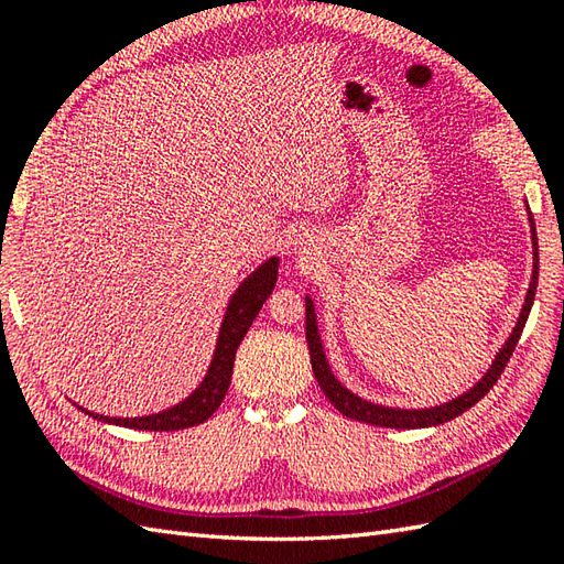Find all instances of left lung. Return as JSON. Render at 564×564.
<instances>
[{
  "label": "left lung",
  "instance_id": "8db88e82",
  "mask_svg": "<svg viewBox=\"0 0 564 564\" xmlns=\"http://www.w3.org/2000/svg\"><path fill=\"white\" fill-rule=\"evenodd\" d=\"M529 223H531V239H533V275H531L529 293H525V303L521 307L517 327H513V332L509 334L507 344L501 346L492 366H489V370L482 376V380H477L470 390L460 394V398H455L446 404L424 406V410H400V406H382V404L358 398V394H354L349 388H344L341 382L334 378V373H332L329 361L325 356V346H322V339H319L313 297L307 295L305 297V337H307L310 361H313V373L319 382L322 392H325V398L334 406H337V410L344 416L356 419V422H364V424H370V426H388V429L438 426L443 422H451V419H455V416H460L463 412L470 410L473 404L480 402L485 394L495 388V382L499 380L501 370H505L513 349H517L519 337H521V332L525 327V319H529V313H531L533 297H535V289H538V237H535V223H533L531 210H529Z\"/></svg>",
  "mask_w": 564,
  "mask_h": 564
}]
</instances>
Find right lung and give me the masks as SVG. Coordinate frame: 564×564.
<instances>
[{
  "label": "right lung",
  "mask_w": 564,
  "mask_h": 564,
  "mask_svg": "<svg viewBox=\"0 0 564 564\" xmlns=\"http://www.w3.org/2000/svg\"><path fill=\"white\" fill-rule=\"evenodd\" d=\"M275 279H279V257H271L263 261L257 271H251L247 279L239 283V289L232 293L230 303H227L218 341H215V354L208 366L206 378L200 380V386L188 394L186 400L170 406V410L148 414V416H104L97 412H89L79 406L84 414H89L99 422L128 426V429H142V431H178L203 424L206 419L213 416L220 402L225 400L227 388L232 380V366L237 346L242 344L247 329L251 322L259 315L261 305L267 303L271 295Z\"/></svg>",
  "instance_id": "1"
}]
</instances>
